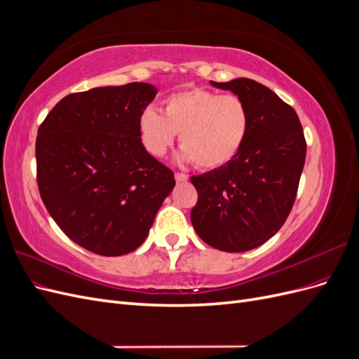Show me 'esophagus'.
Here are the masks:
<instances>
[{
    "label": "esophagus",
    "instance_id": "esophagus-1",
    "mask_svg": "<svg viewBox=\"0 0 359 359\" xmlns=\"http://www.w3.org/2000/svg\"><path fill=\"white\" fill-rule=\"evenodd\" d=\"M175 180L178 182H186V181H189V175L184 172H175Z\"/></svg>",
    "mask_w": 359,
    "mask_h": 359
}]
</instances>
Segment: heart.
Wrapping results in <instances>:
<instances>
[{"mask_svg":"<svg viewBox=\"0 0 359 359\" xmlns=\"http://www.w3.org/2000/svg\"><path fill=\"white\" fill-rule=\"evenodd\" d=\"M250 127L252 114L240 95L205 88L173 93L163 103V114L147 107L139 118L140 139L149 154H165L180 133L182 157L201 169L232 161L241 153Z\"/></svg>","mask_w":359,"mask_h":359,"instance_id":"obj_1","label":"heart"}]
</instances>
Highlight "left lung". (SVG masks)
<instances>
[{"label":"left lung","instance_id":"1","mask_svg":"<svg viewBox=\"0 0 359 359\" xmlns=\"http://www.w3.org/2000/svg\"><path fill=\"white\" fill-rule=\"evenodd\" d=\"M240 95L252 114L245 144L232 161L190 181L198 202L190 219L208 245L229 253L252 250L285 224L297 198L307 142L293 107L253 79L214 82Z\"/></svg>","mask_w":359,"mask_h":359}]
</instances>
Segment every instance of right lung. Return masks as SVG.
<instances>
[{
	"label": "right lung",
	"mask_w": 359,
	"mask_h": 359,
	"mask_svg": "<svg viewBox=\"0 0 359 359\" xmlns=\"http://www.w3.org/2000/svg\"><path fill=\"white\" fill-rule=\"evenodd\" d=\"M156 94L142 82L73 93L39 127L40 198L60 229L95 255L136 250L175 186L140 139V114Z\"/></svg>",
	"instance_id": "obj_1"
}]
</instances>
